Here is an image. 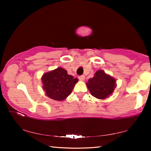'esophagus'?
Returning <instances> with one entry per match:
<instances>
[{"instance_id": "esophagus-1", "label": "esophagus", "mask_w": 151, "mask_h": 151, "mask_svg": "<svg viewBox=\"0 0 151 151\" xmlns=\"http://www.w3.org/2000/svg\"><path fill=\"white\" fill-rule=\"evenodd\" d=\"M85 76L84 75H81V76H78V79L81 81H83L84 80H85Z\"/></svg>"}]
</instances>
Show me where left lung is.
Masks as SVG:
<instances>
[{
  "instance_id": "left-lung-1",
  "label": "left lung",
  "mask_w": 151,
  "mask_h": 151,
  "mask_svg": "<svg viewBox=\"0 0 151 151\" xmlns=\"http://www.w3.org/2000/svg\"><path fill=\"white\" fill-rule=\"evenodd\" d=\"M86 86L93 96L99 99H105L116 88V80L103 70H99L94 73L93 78L88 79Z\"/></svg>"
}]
</instances>
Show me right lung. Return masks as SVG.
<instances>
[{
	"label": "right lung",
	"mask_w": 151,
	"mask_h": 151,
	"mask_svg": "<svg viewBox=\"0 0 151 151\" xmlns=\"http://www.w3.org/2000/svg\"><path fill=\"white\" fill-rule=\"evenodd\" d=\"M41 80L46 95L58 101L65 100L69 96L78 81V78L68 75L67 71L60 67L45 73Z\"/></svg>",
	"instance_id": "right-lung-1"
}]
</instances>
